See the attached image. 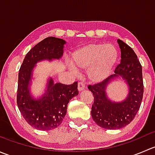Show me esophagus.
I'll return each instance as SVG.
<instances>
[{"label": "esophagus", "mask_w": 155, "mask_h": 155, "mask_svg": "<svg viewBox=\"0 0 155 155\" xmlns=\"http://www.w3.org/2000/svg\"><path fill=\"white\" fill-rule=\"evenodd\" d=\"M85 85L83 82H79V83H78V90H79V91H83L84 89H85Z\"/></svg>", "instance_id": "34e87169"}]
</instances>
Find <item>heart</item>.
<instances>
[{
    "label": "heart",
    "mask_w": 155,
    "mask_h": 155,
    "mask_svg": "<svg viewBox=\"0 0 155 155\" xmlns=\"http://www.w3.org/2000/svg\"><path fill=\"white\" fill-rule=\"evenodd\" d=\"M118 59V51L112 45L91 43L76 50L72 62L79 70H87L89 79L99 82L108 77ZM72 70L75 68L72 67Z\"/></svg>",
    "instance_id": "1"
}]
</instances>
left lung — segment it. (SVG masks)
<instances>
[{
	"instance_id": "8db88e82",
	"label": "left lung",
	"mask_w": 155,
	"mask_h": 155,
	"mask_svg": "<svg viewBox=\"0 0 155 155\" xmlns=\"http://www.w3.org/2000/svg\"><path fill=\"white\" fill-rule=\"evenodd\" d=\"M118 43L121 60L115 73L103 82L87 87L94 100L91 112L92 118L98 126L108 130L121 129L134 120L140 109L144 91L143 70L137 54L122 40H118ZM118 78L126 81L129 92L124 101L113 102L107 98L105 90L107 85Z\"/></svg>"
}]
</instances>
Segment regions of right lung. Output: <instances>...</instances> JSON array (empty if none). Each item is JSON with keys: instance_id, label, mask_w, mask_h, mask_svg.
Instances as JSON below:
<instances>
[{"instance_id": "right-lung-1", "label": "right lung", "mask_w": 155, "mask_h": 155, "mask_svg": "<svg viewBox=\"0 0 155 155\" xmlns=\"http://www.w3.org/2000/svg\"><path fill=\"white\" fill-rule=\"evenodd\" d=\"M65 43V40L54 37L44 39L28 52L19 69L17 105L25 121L40 130H50L60 125L67 113L68 103L79 94L77 82L71 85L54 83L51 78L41 97L35 99L30 93V82L37 62L60 59Z\"/></svg>"}]
</instances>
